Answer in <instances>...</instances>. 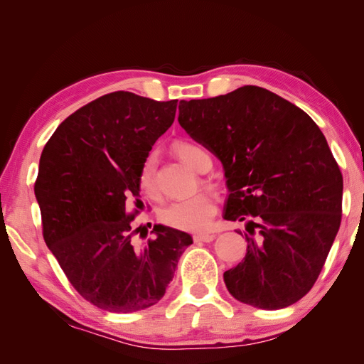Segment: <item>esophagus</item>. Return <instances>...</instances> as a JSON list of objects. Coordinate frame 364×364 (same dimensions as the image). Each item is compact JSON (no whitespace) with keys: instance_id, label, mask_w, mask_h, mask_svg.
Masks as SVG:
<instances>
[{"instance_id":"34e87169","label":"esophagus","mask_w":364,"mask_h":364,"mask_svg":"<svg viewBox=\"0 0 364 364\" xmlns=\"http://www.w3.org/2000/svg\"><path fill=\"white\" fill-rule=\"evenodd\" d=\"M215 238V234H196L194 241L196 243H211V241Z\"/></svg>"}]
</instances>
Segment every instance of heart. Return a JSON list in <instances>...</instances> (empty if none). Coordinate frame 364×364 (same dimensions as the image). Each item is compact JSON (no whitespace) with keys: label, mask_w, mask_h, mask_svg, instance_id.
<instances>
[{"label":"heart","mask_w":364,"mask_h":364,"mask_svg":"<svg viewBox=\"0 0 364 364\" xmlns=\"http://www.w3.org/2000/svg\"><path fill=\"white\" fill-rule=\"evenodd\" d=\"M174 150L186 165H190L191 168L197 171H202L203 161L209 158L203 147L190 141L178 142L174 146ZM153 171H155V156L149 155L146 161L142 162L139 171V183L149 193L155 190ZM214 214L215 202L213 197L206 193H199L190 197V199L178 200L165 206L159 214V218L164 225L170 228L188 230V232H202L211 225Z\"/></svg>","instance_id":"heart-1"}]
</instances>
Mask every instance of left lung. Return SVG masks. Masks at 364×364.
<instances>
[{"mask_svg":"<svg viewBox=\"0 0 364 364\" xmlns=\"http://www.w3.org/2000/svg\"><path fill=\"white\" fill-rule=\"evenodd\" d=\"M178 119L223 165L225 220L245 222L246 257L223 274L229 293L261 310L302 299L341 220L343 178L321 129L259 86L182 100Z\"/></svg>","mask_w":364,"mask_h":364,"instance_id":"8db88e82","label":"left lung"}]
</instances>
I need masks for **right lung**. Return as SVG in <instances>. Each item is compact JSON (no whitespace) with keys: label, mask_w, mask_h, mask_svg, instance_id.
<instances>
[{"label":"right lung","mask_w":364,"mask_h":364,"mask_svg":"<svg viewBox=\"0 0 364 364\" xmlns=\"http://www.w3.org/2000/svg\"><path fill=\"white\" fill-rule=\"evenodd\" d=\"M178 100L106 94L62 121L42 150L35 196L43 240L73 287L111 313H134L162 299L190 234L155 225L136 246L129 199L141 165L173 124Z\"/></svg>","instance_id":"obj_1"}]
</instances>
